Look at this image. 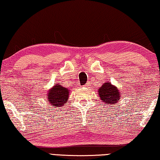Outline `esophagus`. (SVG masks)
I'll use <instances>...</instances> for the list:
<instances>
[{"label": "esophagus", "mask_w": 160, "mask_h": 160, "mask_svg": "<svg viewBox=\"0 0 160 160\" xmlns=\"http://www.w3.org/2000/svg\"><path fill=\"white\" fill-rule=\"evenodd\" d=\"M84 87H88V85H85Z\"/></svg>", "instance_id": "1"}]
</instances>
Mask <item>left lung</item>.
<instances>
[{"label":"left lung","instance_id":"1","mask_svg":"<svg viewBox=\"0 0 160 160\" xmlns=\"http://www.w3.org/2000/svg\"><path fill=\"white\" fill-rule=\"evenodd\" d=\"M99 97L105 104H114L118 102L120 98L119 88L111 84V83H106L98 90Z\"/></svg>","mask_w":160,"mask_h":160}]
</instances>
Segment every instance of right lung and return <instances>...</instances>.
<instances>
[{
    "label": "right lung",
    "mask_w": 160,
    "mask_h": 160,
    "mask_svg": "<svg viewBox=\"0 0 160 160\" xmlns=\"http://www.w3.org/2000/svg\"><path fill=\"white\" fill-rule=\"evenodd\" d=\"M69 90L62 86L56 84L48 91V102L54 107H62L67 102Z\"/></svg>",
    "instance_id": "1"
}]
</instances>
